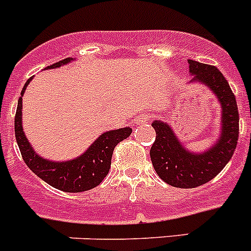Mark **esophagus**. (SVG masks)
Returning a JSON list of instances; mask_svg holds the SVG:
<instances>
[{
  "label": "esophagus",
  "mask_w": 251,
  "mask_h": 251,
  "mask_svg": "<svg viewBox=\"0 0 251 251\" xmlns=\"http://www.w3.org/2000/svg\"><path fill=\"white\" fill-rule=\"evenodd\" d=\"M148 119H150V118H148L147 114H139V115H137L136 118H134V123H136V124L147 123Z\"/></svg>",
  "instance_id": "esophagus-1"
}]
</instances>
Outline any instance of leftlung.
Segmentation results:
<instances>
[{
    "instance_id": "left-lung-1",
    "label": "left lung",
    "mask_w": 251,
    "mask_h": 251,
    "mask_svg": "<svg viewBox=\"0 0 251 251\" xmlns=\"http://www.w3.org/2000/svg\"><path fill=\"white\" fill-rule=\"evenodd\" d=\"M191 83L200 81L220 101L221 136L206 152L186 150L167 123L154 121L156 141L151 147V159L157 175L166 183L179 188H195L211 181L231 159L239 139V110L229 83L216 66L187 60Z\"/></svg>"
}]
</instances>
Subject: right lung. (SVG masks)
Returning a JSON list of instances; mask_svg holds the SVG:
<instances>
[{"label": "right lung", "mask_w": 251, "mask_h": 251, "mask_svg": "<svg viewBox=\"0 0 251 251\" xmlns=\"http://www.w3.org/2000/svg\"><path fill=\"white\" fill-rule=\"evenodd\" d=\"M72 60V57H66L46 69L60 68L70 63ZM32 77H30L22 88L15 115V134L25 163L46 183L64 192H83L97 187L109 172L115 146L123 139L128 138L132 129L127 127L103 133L81 156L72 161L52 162L44 159L32 150L22 129V97Z\"/></svg>", "instance_id": "add662e5"}]
</instances>
